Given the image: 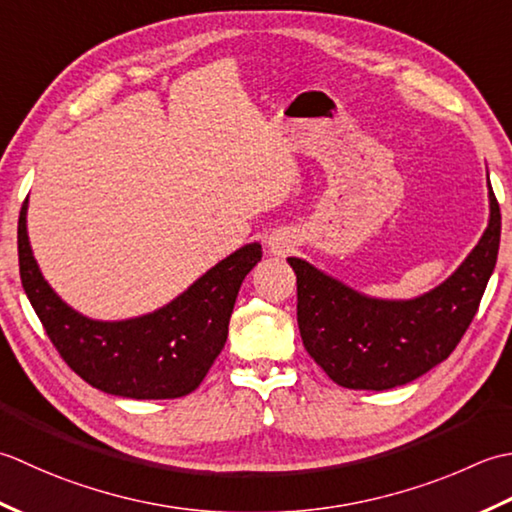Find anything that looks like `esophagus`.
Returning <instances> with one entry per match:
<instances>
[{
	"label": "esophagus",
	"mask_w": 512,
	"mask_h": 512,
	"mask_svg": "<svg viewBox=\"0 0 512 512\" xmlns=\"http://www.w3.org/2000/svg\"><path fill=\"white\" fill-rule=\"evenodd\" d=\"M269 249H271V254H278V256L289 252V238H285V236H271Z\"/></svg>",
	"instance_id": "esophagus-1"
}]
</instances>
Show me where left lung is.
<instances>
[{"instance_id": "8db88e82", "label": "left lung", "mask_w": 512, "mask_h": 512, "mask_svg": "<svg viewBox=\"0 0 512 512\" xmlns=\"http://www.w3.org/2000/svg\"><path fill=\"white\" fill-rule=\"evenodd\" d=\"M488 190L484 236L451 278L420 298H367L305 260L287 258L296 271L302 344L333 382L384 391L413 382L451 356L497 263L502 214L490 183Z\"/></svg>"}]
</instances>
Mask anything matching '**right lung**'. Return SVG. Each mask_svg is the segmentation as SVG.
I'll list each match as a JSON object with an SVG mask.
<instances>
[{"instance_id":"obj_1","label":"right lung","mask_w":512,"mask_h":512,"mask_svg":"<svg viewBox=\"0 0 512 512\" xmlns=\"http://www.w3.org/2000/svg\"><path fill=\"white\" fill-rule=\"evenodd\" d=\"M26 210L28 201L17 225L19 276L68 367L95 389L121 398L172 400L192 393L225 347L238 289L263 256L260 245L227 256L154 314L101 322L70 309L41 276L28 243Z\"/></svg>"}]
</instances>
